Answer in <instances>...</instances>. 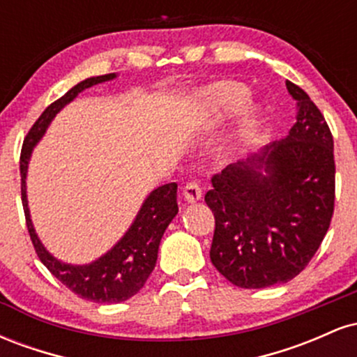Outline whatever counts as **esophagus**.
Masks as SVG:
<instances>
[{
    "mask_svg": "<svg viewBox=\"0 0 357 357\" xmlns=\"http://www.w3.org/2000/svg\"><path fill=\"white\" fill-rule=\"evenodd\" d=\"M202 195H203L202 188H199V184L195 183V181L188 183L186 186L183 188V196H184V199H186L188 203L199 202V199H202Z\"/></svg>",
    "mask_w": 357,
    "mask_h": 357,
    "instance_id": "1",
    "label": "esophagus"
}]
</instances>
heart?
I'll list each match as a JSON object with an SVG mask.
<instances>
[{"instance_id":"b5f03b06","label":"heart","mask_w":357,"mask_h":357,"mask_svg":"<svg viewBox=\"0 0 357 357\" xmlns=\"http://www.w3.org/2000/svg\"><path fill=\"white\" fill-rule=\"evenodd\" d=\"M252 97L247 85L235 80H218L195 90L190 104L195 110L196 122L203 127H218L235 116ZM265 110L260 104H250L241 112L238 124L230 141H243L252 136L264 121Z\"/></svg>"}]
</instances>
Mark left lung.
I'll return each mask as SVG.
<instances>
[{
  "mask_svg": "<svg viewBox=\"0 0 357 357\" xmlns=\"http://www.w3.org/2000/svg\"><path fill=\"white\" fill-rule=\"evenodd\" d=\"M297 102L289 136L213 176L204 196L215 215L211 264L241 289L285 284L307 267L334 213V141L310 97L287 80Z\"/></svg>",
  "mask_w": 357,
  "mask_h": 357,
  "instance_id": "1",
  "label": "left lung"
}]
</instances>
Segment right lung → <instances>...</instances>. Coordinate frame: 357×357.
<instances>
[{
    "label": "right lung",
    "instance_id": "obj_1",
    "mask_svg": "<svg viewBox=\"0 0 357 357\" xmlns=\"http://www.w3.org/2000/svg\"><path fill=\"white\" fill-rule=\"evenodd\" d=\"M117 73H107V75L90 77L82 80L75 87H72L43 110L42 116L35 122L30 132L23 141L22 158H20V174H22V202L24 216H26V227L30 238L33 241L42 264L55 275L65 287L82 298H87L97 304H117L127 298L136 296L139 290L146 284L151 272L155 267L158 260V250L161 243L166 228L178 215V202H176V191L178 184L169 183L165 186L155 188L147 195L142 203L141 210L137 211L136 218L129 227L122 238L114 245L109 252L85 265H72L59 260L45 248L42 240L36 235L33 221L30 216L26 196V176L28 165H30L33 147L42 141L47 132L48 126L55 119L56 114L67 104L75 99L85 89L102 84V82L114 80Z\"/></svg>",
    "mask_w": 357,
    "mask_h": 357
}]
</instances>
